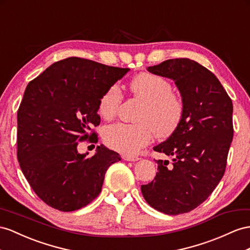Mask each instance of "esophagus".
I'll use <instances>...</instances> for the list:
<instances>
[{
    "label": "esophagus",
    "instance_id": "1",
    "mask_svg": "<svg viewBox=\"0 0 250 250\" xmlns=\"http://www.w3.org/2000/svg\"><path fill=\"white\" fill-rule=\"evenodd\" d=\"M123 158L126 162H137V161H139L138 156H133V155H124Z\"/></svg>",
    "mask_w": 250,
    "mask_h": 250
}]
</instances>
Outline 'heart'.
I'll use <instances>...</instances> for the list:
<instances>
[{
	"mask_svg": "<svg viewBox=\"0 0 250 250\" xmlns=\"http://www.w3.org/2000/svg\"><path fill=\"white\" fill-rule=\"evenodd\" d=\"M130 87L134 96L144 102L137 116L139 123L106 125L102 137L110 148L133 155L152 142L154 132L161 138L173 135L182 124L184 104L177 95L172 93L171 83L154 74H139L132 80ZM121 99L119 86L111 85L100 97L99 114L105 119L113 118Z\"/></svg>",
	"mask_w": 250,
	"mask_h": 250,
	"instance_id": "obj_1",
	"label": "heart"
}]
</instances>
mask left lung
<instances>
[{"label":"left lung","instance_id":"8db88e82","mask_svg":"<svg viewBox=\"0 0 250 250\" xmlns=\"http://www.w3.org/2000/svg\"><path fill=\"white\" fill-rule=\"evenodd\" d=\"M148 70L174 80L184 117L173 135L153 148L173 156V163L156 161V176L142 185V192L163 213H187L207 200L225 173L233 137L232 101L215 75L193 60H166Z\"/></svg>","mask_w":250,"mask_h":250}]
</instances>
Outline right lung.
Instances as JSON below:
<instances>
[{
  "mask_svg": "<svg viewBox=\"0 0 250 250\" xmlns=\"http://www.w3.org/2000/svg\"><path fill=\"white\" fill-rule=\"evenodd\" d=\"M129 70L69 57L28 83L18 110L17 156L48 206L64 212L85 207L99 195L108 167L120 161L104 145L91 157L79 154L77 146L98 142L92 126L100 124V97Z\"/></svg>",
  "mask_w": 250,
  "mask_h": 250,
  "instance_id": "add662e5",
  "label": "right lung"
}]
</instances>
